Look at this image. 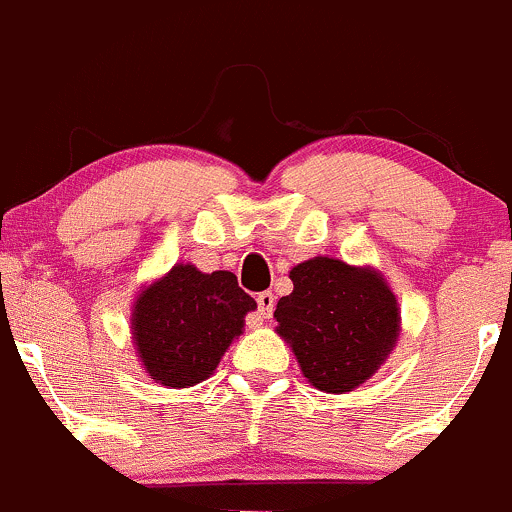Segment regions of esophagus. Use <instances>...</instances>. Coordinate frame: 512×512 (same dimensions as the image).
<instances>
[{
  "instance_id": "34e87169",
  "label": "esophagus",
  "mask_w": 512,
  "mask_h": 512,
  "mask_svg": "<svg viewBox=\"0 0 512 512\" xmlns=\"http://www.w3.org/2000/svg\"><path fill=\"white\" fill-rule=\"evenodd\" d=\"M257 311H260V319H270L274 311V294L262 292L257 294Z\"/></svg>"
}]
</instances>
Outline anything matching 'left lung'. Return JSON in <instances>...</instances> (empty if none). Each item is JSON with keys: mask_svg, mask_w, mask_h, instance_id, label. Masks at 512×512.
<instances>
[{"mask_svg": "<svg viewBox=\"0 0 512 512\" xmlns=\"http://www.w3.org/2000/svg\"><path fill=\"white\" fill-rule=\"evenodd\" d=\"M294 292L277 301V333L316 390L351 392L395 348L400 306L383 274L314 257L289 272Z\"/></svg>", "mask_w": 512, "mask_h": 512, "instance_id": "left-lung-1", "label": "left lung"}]
</instances>
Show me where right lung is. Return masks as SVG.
Here are the masks:
<instances>
[{
    "instance_id": "obj_1",
    "label": "right lung",
    "mask_w": 512,
    "mask_h": 512,
    "mask_svg": "<svg viewBox=\"0 0 512 512\" xmlns=\"http://www.w3.org/2000/svg\"><path fill=\"white\" fill-rule=\"evenodd\" d=\"M255 309L233 272L174 265L134 299L129 321L139 360L164 387L203 383Z\"/></svg>"
}]
</instances>
